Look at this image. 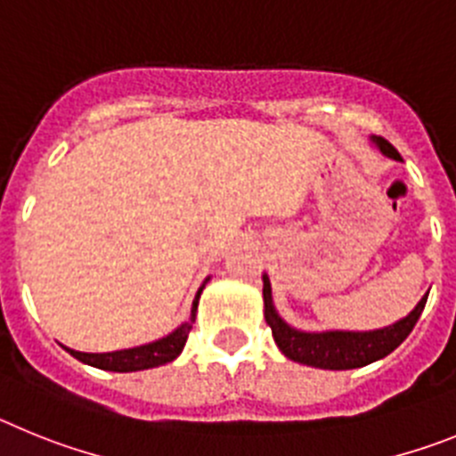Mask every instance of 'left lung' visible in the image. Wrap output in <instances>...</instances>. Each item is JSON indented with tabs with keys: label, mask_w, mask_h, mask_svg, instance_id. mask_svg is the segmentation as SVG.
<instances>
[{
	"label": "left lung",
	"mask_w": 456,
	"mask_h": 456,
	"mask_svg": "<svg viewBox=\"0 0 456 456\" xmlns=\"http://www.w3.org/2000/svg\"><path fill=\"white\" fill-rule=\"evenodd\" d=\"M374 146L384 152L390 159H402L400 152L390 146L381 136H372ZM263 299H265V320L272 326V336L276 340L278 349L297 363L310 365V368L322 370H354L374 363L379 358L388 356L390 352L400 347L402 342L413 331L416 322L420 320L425 310L429 292L418 301V305L411 310L404 320L395 324L377 329V331H322L305 333L299 329H292L281 320V315L273 308L272 283L267 273L263 276Z\"/></svg>",
	"instance_id": "obj_1"
}]
</instances>
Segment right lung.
Instances as JSON below:
<instances>
[{"label": "right lung", "instance_id": "right-lung-1", "mask_svg": "<svg viewBox=\"0 0 456 456\" xmlns=\"http://www.w3.org/2000/svg\"><path fill=\"white\" fill-rule=\"evenodd\" d=\"M209 278H205L208 283ZM205 283L200 285V289L196 292V299L191 304V315L184 324H180L173 333H168L167 338H159L155 342H148V345H141V347L132 349H120V352H107V354H86V352H75V349H68L70 356H75L82 363L93 365V368L109 370V372H136V370H148L157 368V365L171 363L173 358H178L183 352L184 342H187L189 331H191V324L196 322V310H199V299L200 292H203Z\"/></svg>", "mask_w": 456, "mask_h": 456}]
</instances>
